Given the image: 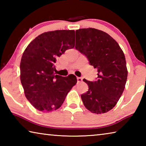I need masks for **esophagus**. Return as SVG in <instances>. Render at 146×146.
Here are the masks:
<instances>
[{"mask_svg":"<svg viewBox=\"0 0 146 146\" xmlns=\"http://www.w3.org/2000/svg\"><path fill=\"white\" fill-rule=\"evenodd\" d=\"M76 79H77V82H80L82 81V78L81 77H76Z\"/></svg>","mask_w":146,"mask_h":146,"instance_id":"1","label":"esophagus"}]
</instances>
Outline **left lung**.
Instances as JSON below:
<instances>
[{"mask_svg": "<svg viewBox=\"0 0 146 146\" xmlns=\"http://www.w3.org/2000/svg\"><path fill=\"white\" fill-rule=\"evenodd\" d=\"M75 48L98 70L97 80H83L89 87L81 95L84 105L96 114L107 113L117 104L126 83L127 70L123 51L110 35L91 28L76 31Z\"/></svg>", "mask_w": 146, "mask_h": 146, "instance_id": "obj_1", "label": "left lung"}]
</instances>
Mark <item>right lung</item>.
Instances as JSON below:
<instances>
[{
    "mask_svg": "<svg viewBox=\"0 0 146 146\" xmlns=\"http://www.w3.org/2000/svg\"><path fill=\"white\" fill-rule=\"evenodd\" d=\"M75 31L45 32L27 47L22 56L21 81L27 99L35 108L50 112L60 107L77 80L54 74L56 58L75 46Z\"/></svg>",
    "mask_w": 146,
    "mask_h": 146,
    "instance_id": "right-lung-1",
    "label": "right lung"
}]
</instances>
